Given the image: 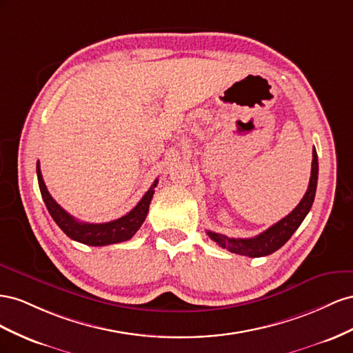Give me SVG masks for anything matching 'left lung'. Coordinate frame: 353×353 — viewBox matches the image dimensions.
<instances>
[{
	"mask_svg": "<svg viewBox=\"0 0 353 353\" xmlns=\"http://www.w3.org/2000/svg\"><path fill=\"white\" fill-rule=\"evenodd\" d=\"M316 183H318V155L314 146L312 150V170H310V180L305 196L301 198L299 205L291 211L288 216L281 219L278 223L272 225L265 232L254 238H228L226 235L211 232L207 230V235L217 243L221 248L229 250L230 253L248 256V257H261L275 253L276 250L283 247L287 241L291 238L297 228L301 225V221L307 216L309 210L314 204L315 194H316Z\"/></svg>",
	"mask_w": 353,
	"mask_h": 353,
	"instance_id": "left-lung-1",
	"label": "left lung"
}]
</instances>
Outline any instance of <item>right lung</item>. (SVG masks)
Wrapping results in <instances>:
<instances>
[{
	"mask_svg": "<svg viewBox=\"0 0 353 353\" xmlns=\"http://www.w3.org/2000/svg\"><path fill=\"white\" fill-rule=\"evenodd\" d=\"M37 176H38V185H39V190H41L44 204L48 210L50 216H52L53 220L57 223V226L62 229L70 239L78 241V243L85 244V245H93V247L118 244L132 238L146 219L149 204L150 201H152V196L155 192L154 188L158 183V179H157L154 185L150 186L148 192L143 195V198L139 201V204L125 216L112 221H108V223H84V221H78L75 217L66 213V211L52 198V195H50L41 176L39 161L37 163Z\"/></svg>",
	"mask_w": 353,
	"mask_h": 353,
	"instance_id": "right-lung-1",
	"label": "right lung"
}]
</instances>
